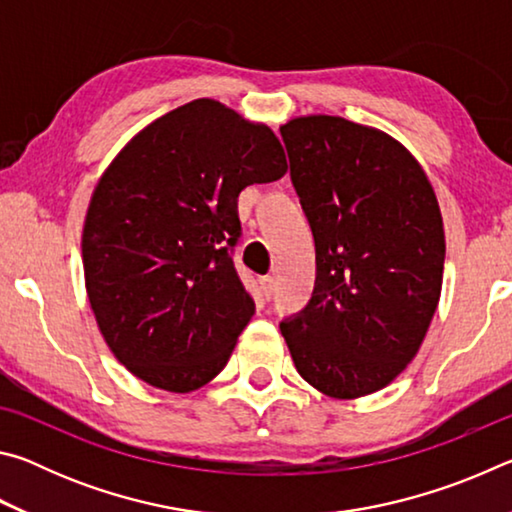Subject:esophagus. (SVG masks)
Returning a JSON list of instances; mask_svg holds the SVG:
<instances>
[{
    "mask_svg": "<svg viewBox=\"0 0 512 512\" xmlns=\"http://www.w3.org/2000/svg\"><path fill=\"white\" fill-rule=\"evenodd\" d=\"M259 284H262L264 296L271 298V296H273V289H275V280H273V277H271V275H264L262 280H259Z\"/></svg>",
    "mask_w": 512,
    "mask_h": 512,
    "instance_id": "esophagus-1",
    "label": "esophagus"
}]
</instances>
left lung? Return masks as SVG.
Segmentation results:
<instances>
[{"instance_id":"8db88e82","label":"left lung","mask_w":512,"mask_h":512,"mask_svg":"<svg viewBox=\"0 0 512 512\" xmlns=\"http://www.w3.org/2000/svg\"><path fill=\"white\" fill-rule=\"evenodd\" d=\"M316 246L307 307L280 323L300 377L336 400L391 384L438 307L443 216L413 155L343 117L280 126Z\"/></svg>"}]
</instances>
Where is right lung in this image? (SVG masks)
Instances as JSON below:
<instances>
[{
	"label": "right lung",
	"instance_id": "add662e5",
	"mask_svg": "<svg viewBox=\"0 0 512 512\" xmlns=\"http://www.w3.org/2000/svg\"><path fill=\"white\" fill-rule=\"evenodd\" d=\"M284 173L271 128L214 99L155 119L112 160L85 216V289L135 377L189 393L225 368L255 314L232 262L237 198Z\"/></svg>",
	"mask_w": 512,
	"mask_h": 512
}]
</instances>
